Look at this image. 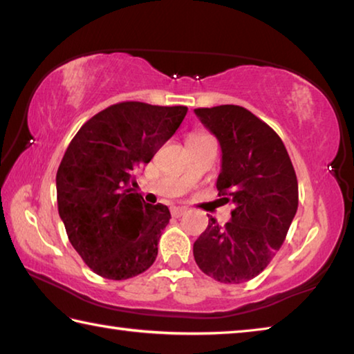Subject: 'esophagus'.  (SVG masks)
I'll return each mask as SVG.
<instances>
[{"mask_svg": "<svg viewBox=\"0 0 354 354\" xmlns=\"http://www.w3.org/2000/svg\"><path fill=\"white\" fill-rule=\"evenodd\" d=\"M184 212H185V209H183V207H173L171 209V215L173 217H181V215H184Z\"/></svg>", "mask_w": 354, "mask_h": 354, "instance_id": "obj_1", "label": "esophagus"}]
</instances>
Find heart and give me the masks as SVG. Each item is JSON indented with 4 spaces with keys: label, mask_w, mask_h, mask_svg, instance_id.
Masks as SVG:
<instances>
[{
    "label": "heart",
    "mask_w": 354,
    "mask_h": 354,
    "mask_svg": "<svg viewBox=\"0 0 354 354\" xmlns=\"http://www.w3.org/2000/svg\"><path fill=\"white\" fill-rule=\"evenodd\" d=\"M203 137H209V136H207V134H203V133H195V134H190V136H189V140L203 139Z\"/></svg>",
    "instance_id": "b5f03b06"
}]
</instances>
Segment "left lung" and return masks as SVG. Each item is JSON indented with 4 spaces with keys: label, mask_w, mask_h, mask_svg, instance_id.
Instances as JSON below:
<instances>
[{
    "label": "left lung",
    "mask_w": 354,
    "mask_h": 354,
    "mask_svg": "<svg viewBox=\"0 0 354 354\" xmlns=\"http://www.w3.org/2000/svg\"><path fill=\"white\" fill-rule=\"evenodd\" d=\"M195 113L221 147L218 196L232 203L223 226L209 218L194 243L203 273L225 284L256 278L278 253L298 209V181L281 137L242 106Z\"/></svg>",
    "instance_id": "obj_1"
}]
</instances>
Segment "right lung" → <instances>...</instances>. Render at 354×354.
Returning a JSON list of instances; mask_svg holds the SVG:
<instances>
[{
    "label": "right lung",
    "mask_w": 354,
    "mask_h": 354,
    "mask_svg": "<svg viewBox=\"0 0 354 354\" xmlns=\"http://www.w3.org/2000/svg\"><path fill=\"white\" fill-rule=\"evenodd\" d=\"M185 106L112 104L77 131L57 169V209L68 241L92 270L128 279L153 266L169 207L137 194L134 173L176 133Z\"/></svg>",
    "instance_id": "obj_1"
}]
</instances>
